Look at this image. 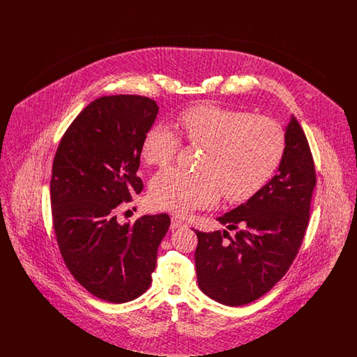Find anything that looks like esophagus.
I'll use <instances>...</instances> for the list:
<instances>
[{
	"instance_id": "34e87169",
	"label": "esophagus",
	"mask_w": 357,
	"mask_h": 357,
	"mask_svg": "<svg viewBox=\"0 0 357 357\" xmlns=\"http://www.w3.org/2000/svg\"><path fill=\"white\" fill-rule=\"evenodd\" d=\"M171 227H172V229L187 227V223L186 222L182 221V220H179V218H176V217H172V220H171Z\"/></svg>"
}]
</instances>
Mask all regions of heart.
<instances>
[{
    "label": "heart",
    "instance_id": "1",
    "mask_svg": "<svg viewBox=\"0 0 357 357\" xmlns=\"http://www.w3.org/2000/svg\"><path fill=\"white\" fill-rule=\"evenodd\" d=\"M174 126L190 144L204 147L201 171L170 167L151 179L150 201L175 214L217 204L222 192L230 202L249 199L272 179L287 150L278 121L211 102L183 109ZM179 147L171 127L155 124L143 137L142 155L149 165L166 166Z\"/></svg>",
    "mask_w": 357,
    "mask_h": 357
}]
</instances>
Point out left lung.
I'll use <instances>...</instances> for the list:
<instances>
[{"mask_svg": "<svg viewBox=\"0 0 357 357\" xmlns=\"http://www.w3.org/2000/svg\"><path fill=\"white\" fill-rule=\"evenodd\" d=\"M285 135L278 172L248 202L217 218L227 229H237V234L195 230L198 285L223 305H246L268 293L288 272L305 237L314 163L294 116Z\"/></svg>", "mask_w": 357, "mask_h": 357, "instance_id": "left-lung-1", "label": "left lung"}]
</instances>
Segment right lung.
Masks as SVG:
<instances>
[{
	"mask_svg": "<svg viewBox=\"0 0 357 357\" xmlns=\"http://www.w3.org/2000/svg\"><path fill=\"white\" fill-rule=\"evenodd\" d=\"M158 111L146 96H102L72 121L53 159L52 220L60 253L80 285L114 304L150 288L170 227L167 214L116 220L119 204L143 190L142 142Z\"/></svg>",
	"mask_w": 357,
	"mask_h": 357,
	"instance_id": "right-lung-1",
	"label": "right lung"
}]
</instances>
